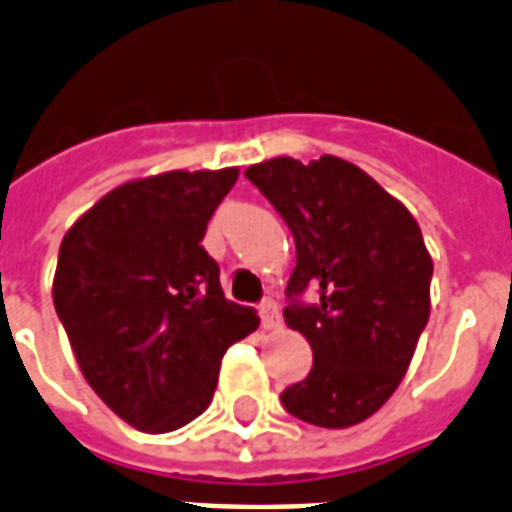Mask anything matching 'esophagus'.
<instances>
[{"instance_id":"esophagus-1","label":"esophagus","mask_w":512,"mask_h":512,"mask_svg":"<svg viewBox=\"0 0 512 512\" xmlns=\"http://www.w3.org/2000/svg\"><path fill=\"white\" fill-rule=\"evenodd\" d=\"M260 319H263L265 330H279L282 327V317H279V306H276V300H263L260 303Z\"/></svg>"}]
</instances>
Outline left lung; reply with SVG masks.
<instances>
[{
    "instance_id": "8db88e82",
    "label": "left lung",
    "mask_w": 512,
    "mask_h": 512,
    "mask_svg": "<svg viewBox=\"0 0 512 512\" xmlns=\"http://www.w3.org/2000/svg\"><path fill=\"white\" fill-rule=\"evenodd\" d=\"M247 179L282 214L298 263L284 319L314 351V368L282 405L327 429L360 424L395 395L429 319V257L419 222L360 166L271 158ZM306 286L320 292L303 304Z\"/></svg>"
}]
</instances>
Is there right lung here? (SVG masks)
Masks as SVG:
<instances>
[{"mask_svg":"<svg viewBox=\"0 0 512 512\" xmlns=\"http://www.w3.org/2000/svg\"><path fill=\"white\" fill-rule=\"evenodd\" d=\"M239 169L166 171L109 190L66 230L53 303L91 389L158 435L209 408L222 354L255 333L201 247Z\"/></svg>","mask_w":512,"mask_h":512,"instance_id":"add662e5","label":"right lung"}]
</instances>
